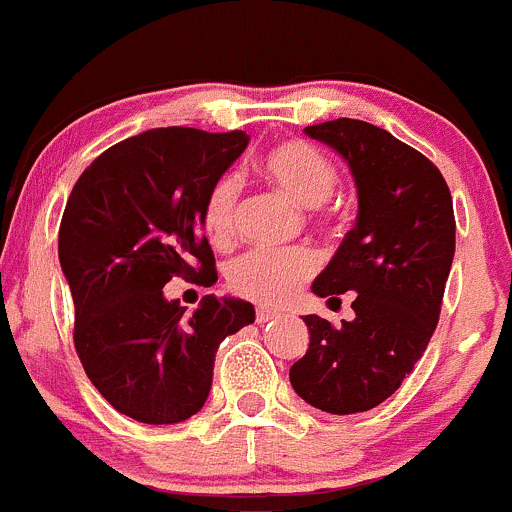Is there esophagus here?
<instances>
[{
  "label": "esophagus",
  "instance_id": "34e87169",
  "mask_svg": "<svg viewBox=\"0 0 512 512\" xmlns=\"http://www.w3.org/2000/svg\"><path fill=\"white\" fill-rule=\"evenodd\" d=\"M278 310H273V308H266V305H261V308H256V320L258 323H268V320H273V318H278Z\"/></svg>",
  "mask_w": 512,
  "mask_h": 512
}]
</instances>
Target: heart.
<instances>
[{"instance_id":"heart-1","label":"heart","mask_w":512,"mask_h":512,"mask_svg":"<svg viewBox=\"0 0 512 512\" xmlns=\"http://www.w3.org/2000/svg\"><path fill=\"white\" fill-rule=\"evenodd\" d=\"M263 177L271 179L286 197L308 209H318L333 197L337 172L333 162L308 142H283L266 152L261 160ZM236 209H239V182L221 177L202 207V229L209 244L226 246L234 239ZM318 268V258L308 249L263 251L254 249L239 256L229 266V286L244 298L278 305L303 286Z\"/></svg>"}]
</instances>
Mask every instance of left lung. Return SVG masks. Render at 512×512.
<instances>
[{
  "mask_svg": "<svg viewBox=\"0 0 512 512\" xmlns=\"http://www.w3.org/2000/svg\"><path fill=\"white\" fill-rule=\"evenodd\" d=\"M305 135L347 162L357 189L355 226L310 288L357 298L355 320L340 328L305 315L310 345L291 384L320 412H367L397 392L439 323L456 249L451 192L421 152L365 120H328Z\"/></svg>",
  "mask_w": 512,
  "mask_h": 512,
  "instance_id": "1",
  "label": "left lung"
}]
</instances>
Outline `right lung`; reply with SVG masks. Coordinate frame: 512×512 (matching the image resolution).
I'll list each match as a JSON object with an SVG mask.
<instances>
[{"instance_id": "obj_1", "label": "right lung", "mask_w": 512, "mask_h": 512, "mask_svg": "<svg viewBox=\"0 0 512 512\" xmlns=\"http://www.w3.org/2000/svg\"><path fill=\"white\" fill-rule=\"evenodd\" d=\"M246 145L244 130H147L96 157L66 202L59 261L76 352L105 402L142 424L197 414L221 340L256 318L246 300L212 293L187 315L162 291L172 276L217 281L202 207Z\"/></svg>"}]
</instances>
